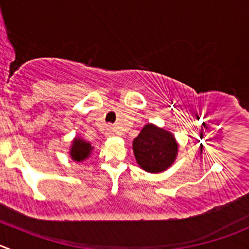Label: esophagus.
Listing matches in <instances>:
<instances>
[{
    "mask_svg": "<svg viewBox=\"0 0 249 249\" xmlns=\"http://www.w3.org/2000/svg\"><path fill=\"white\" fill-rule=\"evenodd\" d=\"M108 134H109V135H113V134H114V129H112V127H110V129L108 130Z\"/></svg>",
    "mask_w": 249,
    "mask_h": 249,
    "instance_id": "esophagus-1",
    "label": "esophagus"
}]
</instances>
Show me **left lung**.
<instances>
[{
  "label": "left lung",
  "instance_id": "obj_1",
  "mask_svg": "<svg viewBox=\"0 0 249 249\" xmlns=\"http://www.w3.org/2000/svg\"><path fill=\"white\" fill-rule=\"evenodd\" d=\"M135 158L148 173L164 171L174 163L178 143L170 132L148 124L132 142Z\"/></svg>",
  "mask_w": 249,
  "mask_h": 249
}]
</instances>
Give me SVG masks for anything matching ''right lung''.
Returning a JSON list of instances; mask_svg holds the SVG:
<instances>
[{
    "label": "right lung",
    "mask_w": 249,
    "mask_h": 249,
    "mask_svg": "<svg viewBox=\"0 0 249 249\" xmlns=\"http://www.w3.org/2000/svg\"><path fill=\"white\" fill-rule=\"evenodd\" d=\"M93 147H91V144L89 142L84 141L81 139H75L73 141V146L71 149V156L73 160L80 161L84 160L85 158H88L90 156L91 151H92Z\"/></svg>",
    "instance_id": "1"
}]
</instances>
